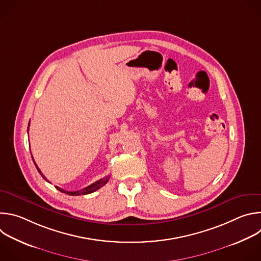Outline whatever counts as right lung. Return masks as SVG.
<instances>
[{"instance_id":"right-lung-1","label":"right lung","mask_w":261,"mask_h":261,"mask_svg":"<svg viewBox=\"0 0 261 261\" xmlns=\"http://www.w3.org/2000/svg\"><path fill=\"white\" fill-rule=\"evenodd\" d=\"M29 126H30V123H29ZM33 161H34V159H33ZM34 164H35V166H36L37 170H38V171H39V173H40V174L45 178V176L41 173V170L38 168V166H37V164L35 163V161H34ZM45 179H46V178H45ZM108 179H109V175H107V176H105V177H103V178H100L99 180H97V181L93 182L92 185L88 186V187H86V188H84V189H82V190H79V191H66V190L61 189V188H59V187H57V189H58V190H60V191H61V192H63V193L68 194V195H73V196L85 195V194L93 193V192H95L96 190L100 189V188L102 187V186H104V185L108 181Z\"/></svg>"}]
</instances>
